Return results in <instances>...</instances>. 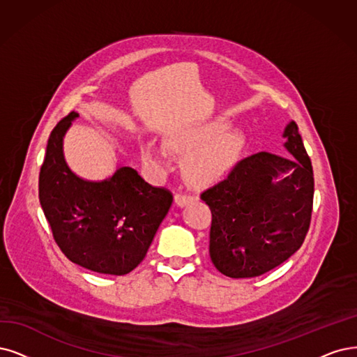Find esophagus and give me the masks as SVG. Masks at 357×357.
<instances>
[{"mask_svg":"<svg viewBox=\"0 0 357 357\" xmlns=\"http://www.w3.org/2000/svg\"><path fill=\"white\" fill-rule=\"evenodd\" d=\"M192 200H194V197L190 195V194H182V192H179V194L175 195V203H176V206H179V207H183L185 204L191 203Z\"/></svg>","mask_w":357,"mask_h":357,"instance_id":"esophagus-1","label":"esophagus"}]
</instances>
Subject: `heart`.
Here are the masks:
<instances>
[{"instance_id": "1", "label": "heart", "mask_w": 357, "mask_h": 357, "mask_svg": "<svg viewBox=\"0 0 357 357\" xmlns=\"http://www.w3.org/2000/svg\"><path fill=\"white\" fill-rule=\"evenodd\" d=\"M170 149L187 154L183 167L195 182H210L225 175L238 160L245 135L238 128H227L222 119L194 123L174 132L167 139ZM142 155L149 162H160L162 154L151 142L142 145Z\"/></svg>"}]
</instances>
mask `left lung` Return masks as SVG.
I'll return each mask as SVG.
<instances>
[{"instance_id": "8db88e82", "label": "left lung", "mask_w": 357, "mask_h": 357, "mask_svg": "<svg viewBox=\"0 0 357 357\" xmlns=\"http://www.w3.org/2000/svg\"><path fill=\"white\" fill-rule=\"evenodd\" d=\"M288 157L260 151L202 192L212 212L208 253L229 278H255L291 257L310 227L313 169L296 122L284 130Z\"/></svg>"}]
</instances>
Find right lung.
<instances>
[{
	"label": "right lung",
	"instance_id": "obj_1",
	"mask_svg": "<svg viewBox=\"0 0 357 357\" xmlns=\"http://www.w3.org/2000/svg\"><path fill=\"white\" fill-rule=\"evenodd\" d=\"M79 114L52 129L39 172V203L52 236L76 265L105 275H126L149 252L174 195L145 182L135 169L119 166L109 179L85 181L69 169L63 137Z\"/></svg>",
	"mask_w": 357,
	"mask_h": 357
}]
</instances>
